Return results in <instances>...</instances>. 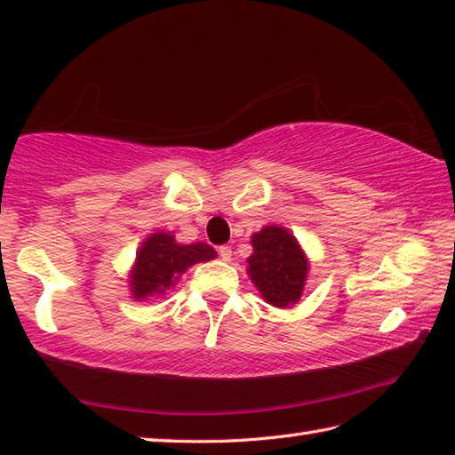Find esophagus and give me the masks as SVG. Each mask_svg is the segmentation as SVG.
Here are the masks:
<instances>
[{
	"instance_id": "obj_1",
	"label": "esophagus",
	"mask_w": 455,
	"mask_h": 455,
	"mask_svg": "<svg viewBox=\"0 0 455 455\" xmlns=\"http://www.w3.org/2000/svg\"><path fill=\"white\" fill-rule=\"evenodd\" d=\"M218 254H220L221 260H226V262L232 260V248H229V246H220Z\"/></svg>"
}]
</instances>
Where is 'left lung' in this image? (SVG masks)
Segmentation results:
<instances>
[{"label": "left lung", "instance_id": "1", "mask_svg": "<svg viewBox=\"0 0 455 455\" xmlns=\"http://www.w3.org/2000/svg\"><path fill=\"white\" fill-rule=\"evenodd\" d=\"M254 254L248 258V272L262 297L275 307H289L303 295L307 264L295 235L284 228L267 226L251 237Z\"/></svg>", "mask_w": 455, "mask_h": 455}]
</instances>
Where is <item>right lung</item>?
Masks as SVG:
<instances>
[{"label":"right lung","mask_w":455,"mask_h":455,"mask_svg":"<svg viewBox=\"0 0 455 455\" xmlns=\"http://www.w3.org/2000/svg\"><path fill=\"white\" fill-rule=\"evenodd\" d=\"M218 256L209 243H180L171 234L158 232L150 235L138 251L136 267L132 272V292L134 299L160 295L177 283L183 272L197 262L213 260Z\"/></svg>","instance_id":"obj_1"}]
</instances>
